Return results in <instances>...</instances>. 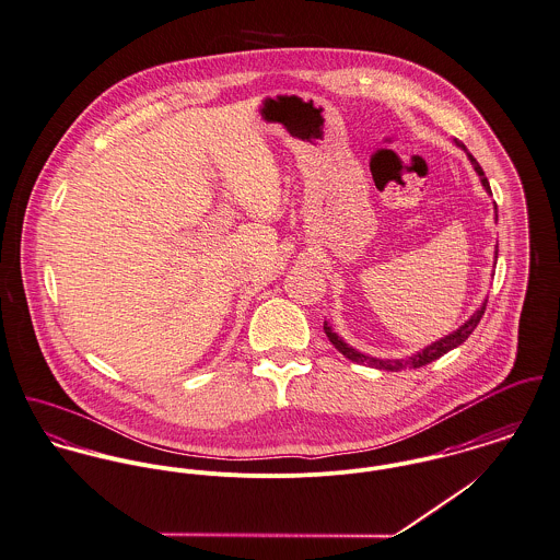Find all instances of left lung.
Instances as JSON below:
<instances>
[{
    "mask_svg": "<svg viewBox=\"0 0 560 560\" xmlns=\"http://www.w3.org/2000/svg\"><path fill=\"white\" fill-rule=\"evenodd\" d=\"M456 145L466 152L468 160L472 162V166H475V171H477V175H479V179H481V184H483V188H486V192L492 195L490 182H488L483 168L479 166V162L468 153V150H466L462 143L456 141ZM494 209H497V205H494ZM497 218H499V211H497ZM497 258H499V246H497ZM486 304H488V300H483L481 307H479L464 325H459L456 331H452L450 336H445V338L432 342L430 347L421 349V351L415 353V355L405 357V359H376V357L363 355V353L355 351L353 347H349V345L327 325V320L323 323V329H325L329 342H331L342 355L347 357V359H351V361H355V363H361V365H370V368H378V370H387V372H398V370H405V368H421V365H428V363H432L434 359H439V357L450 353L452 349H456L459 345H464V342L468 340V336L475 331V327L479 325V320H481V316H483V312H486Z\"/></svg>",
    "mask_w": 560,
    "mask_h": 560,
    "instance_id": "left-lung-1",
    "label": "left lung"
}]
</instances>
